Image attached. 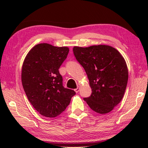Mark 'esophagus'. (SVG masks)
I'll use <instances>...</instances> for the list:
<instances>
[{"mask_svg":"<svg viewBox=\"0 0 148 148\" xmlns=\"http://www.w3.org/2000/svg\"><path fill=\"white\" fill-rule=\"evenodd\" d=\"M74 90H75V92H76V93H78V92H79V87H77V88H76V89H75Z\"/></svg>","mask_w":148,"mask_h":148,"instance_id":"1","label":"esophagus"}]
</instances>
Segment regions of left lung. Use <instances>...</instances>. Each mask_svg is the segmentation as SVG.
I'll list each match as a JSON object with an SVG mask.
<instances>
[{
	"label": "left lung",
	"instance_id": "1",
	"mask_svg": "<svg viewBox=\"0 0 148 148\" xmlns=\"http://www.w3.org/2000/svg\"><path fill=\"white\" fill-rule=\"evenodd\" d=\"M73 53L89 79L92 94L84 98L93 111L106 114L120 102L126 90L128 71L124 58L107 45L74 46Z\"/></svg>",
	"mask_w": 148,
	"mask_h": 148
}]
</instances>
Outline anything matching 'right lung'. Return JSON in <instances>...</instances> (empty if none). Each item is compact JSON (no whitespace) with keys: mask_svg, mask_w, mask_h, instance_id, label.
<instances>
[{"mask_svg":"<svg viewBox=\"0 0 148 148\" xmlns=\"http://www.w3.org/2000/svg\"><path fill=\"white\" fill-rule=\"evenodd\" d=\"M69 51L67 47L39 44L30 49L23 62L21 82L25 92L36 111L46 117L60 114L76 94L63 86L58 71Z\"/></svg>","mask_w":148,"mask_h":148,"instance_id":"1","label":"right lung"}]
</instances>
